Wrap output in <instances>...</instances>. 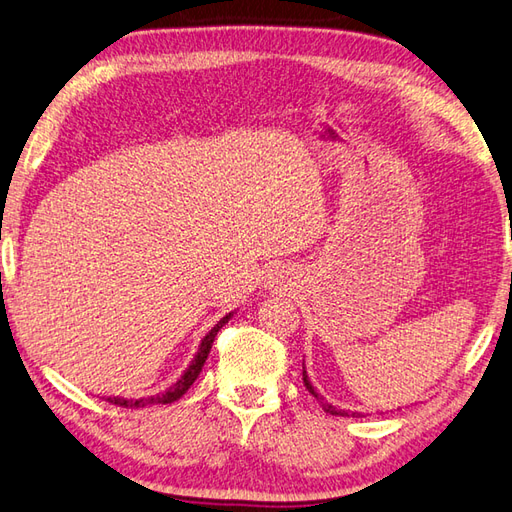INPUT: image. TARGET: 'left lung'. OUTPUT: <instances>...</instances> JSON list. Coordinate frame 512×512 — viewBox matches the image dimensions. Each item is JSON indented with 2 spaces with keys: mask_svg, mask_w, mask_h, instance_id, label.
Masks as SVG:
<instances>
[{
  "mask_svg": "<svg viewBox=\"0 0 512 512\" xmlns=\"http://www.w3.org/2000/svg\"><path fill=\"white\" fill-rule=\"evenodd\" d=\"M302 381H304V385H306V390H309L317 401H320V405H322V410L326 412V414H333V416H361L359 412H348V410H339V407H335L333 403H328L322 394H317V390L313 388L311 385V381H309V374H306V368H304V361H302Z\"/></svg>",
  "mask_w": 512,
  "mask_h": 512,
  "instance_id": "8db88e82",
  "label": "left lung"
}]
</instances>
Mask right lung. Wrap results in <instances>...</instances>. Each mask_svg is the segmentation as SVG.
I'll return each instance as SVG.
<instances>
[{
    "instance_id": "1",
    "label": "right lung",
    "mask_w": 512,
    "mask_h": 512,
    "mask_svg": "<svg viewBox=\"0 0 512 512\" xmlns=\"http://www.w3.org/2000/svg\"><path fill=\"white\" fill-rule=\"evenodd\" d=\"M232 315H234V311L227 313L225 317H221V320L210 328V333H206V337L201 339V344H199V350H197L195 359L190 361V366L184 370V374H181V377L177 379V383L170 385V388H168L166 392L155 394V396H142V399H124V396H105V401H109L111 405L131 407V410H133V407L168 405V403H175L177 399H181V396H184V394L188 392L190 385L197 381L199 372H201V368H203V363H206V359H208V355H210V348H212L214 337H217V333L221 331V328H223L227 322H230Z\"/></svg>"
}]
</instances>
